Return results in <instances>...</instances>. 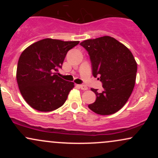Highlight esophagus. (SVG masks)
Returning <instances> with one entry per match:
<instances>
[{"label": "esophagus", "mask_w": 158, "mask_h": 158, "mask_svg": "<svg viewBox=\"0 0 158 158\" xmlns=\"http://www.w3.org/2000/svg\"><path fill=\"white\" fill-rule=\"evenodd\" d=\"M79 88H80L81 89L83 90H88V87H87L86 85H79Z\"/></svg>", "instance_id": "obj_1"}]
</instances>
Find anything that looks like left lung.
<instances>
[{"instance_id": "1", "label": "left lung", "mask_w": 158, "mask_h": 158, "mask_svg": "<svg viewBox=\"0 0 158 158\" xmlns=\"http://www.w3.org/2000/svg\"><path fill=\"white\" fill-rule=\"evenodd\" d=\"M80 44L89 54L94 77H99L104 88L102 93L91 88L97 99L88 108L100 115L116 113L125 106L135 88L137 64L133 54L108 35L85 40Z\"/></svg>"}]
</instances>
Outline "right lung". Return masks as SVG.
I'll use <instances>...</instances> for the list:
<instances>
[{
  "label": "right lung",
  "instance_id": "obj_1",
  "mask_svg": "<svg viewBox=\"0 0 158 158\" xmlns=\"http://www.w3.org/2000/svg\"><path fill=\"white\" fill-rule=\"evenodd\" d=\"M79 41H64L44 39L30 45L18 62L16 79L21 95L27 104L42 112L62 106L74 83L57 75L67 52Z\"/></svg>",
  "mask_w": 158,
  "mask_h": 158
}]
</instances>
